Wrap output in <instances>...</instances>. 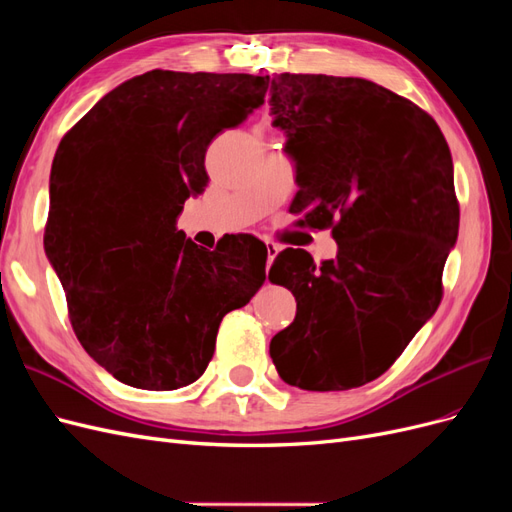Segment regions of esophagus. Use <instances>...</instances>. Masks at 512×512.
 I'll use <instances>...</instances> for the list:
<instances>
[{"label": "esophagus", "instance_id": "esophagus-1", "mask_svg": "<svg viewBox=\"0 0 512 512\" xmlns=\"http://www.w3.org/2000/svg\"><path fill=\"white\" fill-rule=\"evenodd\" d=\"M277 252H280V247H277V245L271 243V241H267V267H271V262H273V258L277 256Z\"/></svg>", "mask_w": 512, "mask_h": 512}]
</instances>
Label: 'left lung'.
I'll list each match as a JSON object with an SVG mask.
<instances>
[{"instance_id": "1", "label": "left lung", "mask_w": 512, "mask_h": 512, "mask_svg": "<svg viewBox=\"0 0 512 512\" xmlns=\"http://www.w3.org/2000/svg\"><path fill=\"white\" fill-rule=\"evenodd\" d=\"M271 106L297 164L290 213L337 241L318 267L299 247L277 254L269 280L292 290L297 316L271 339V359L303 391L356 389L442 301L459 232L451 149L423 108L365 79L284 72Z\"/></svg>"}]
</instances>
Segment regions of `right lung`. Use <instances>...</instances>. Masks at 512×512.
Listing matches in <instances>:
<instances>
[{"label":"right lung","mask_w":512,"mask_h":512,"mask_svg":"<svg viewBox=\"0 0 512 512\" xmlns=\"http://www.w3.org/2000/svg\"><path fill=\"white\" fill-rule=\"evenodd\" d=\"M269 76L151 70L61 138L44 250L81 346L119 382L175 391L205 374L222 318L265 284L267 247L209 252L177 228L209 183L205 153L265 102Z\"/></svg>","instance_id":"add662e5"}]
</instances>
